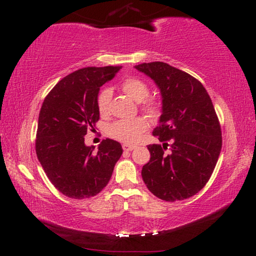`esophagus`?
<instances>
[{
  "mask_svg": "<svg viewBox=\"0 0 256 256\" xmlns=\"http://www.w3.org/2000/svg\"><path fill=\"white\" fill-rule=\"evenodd\" d=\"M122 146H123V150L124 151H132L134 149V146L133 144H124Z\"/></svg>",
  "mask_w": 256,
  "mask_h": 256,
  "instance_id": "34e87169",
  "label": "esophagus"
}]
</instances>
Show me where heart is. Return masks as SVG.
<instances>
[{
    "mask_svg": "<svg viewBox=\"0 0 256 256\" xmlns=\"http://www.w3.org/2000/svg\"><path fill=\"white\" fill-rule=\"evenodd\" d=\"M123 92L131 97L133 100L140 102V107L146 114L151 118H157L162 110L160 102L156 98H146L149 94V86L144 80L136 76H130L124 79L120 84ZM112 99V92L110 88H104L100 90L97 97V107L100 115L107 116L110 112V105ZM148 128V120L144 116L130 120H118L110 124L107 128L108 136L116 141L124 142V144H134L146 130Z\"/></svg>",
    "mask_w": 256,
    "mask_h": 256,
    "instance_id": "obj_1",
    "label": "heart"
}]
</instances>
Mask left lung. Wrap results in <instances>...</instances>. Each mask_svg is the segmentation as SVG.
I'll list each match as a JSON object with an SVG mask.
<instances>
[{
  "instance_id": "1",
  "label": "left lung",
  "mask_w": 256,
  "mask_h": 256,
  "mask_svg": "<svg viewBox=\"0 0 256 256\" xmlns=\"http://www.w3.org/2000/svg\"><path fill=\"white\" fill-rule=\"evenodd\" d=\"M159 86L162 96L160 124L154 130L164 144H149L150 160L142 178L151 193L164 201L188 198L204 188L218 162L222 128L209 94L188 73L164 62L136 66ZM170 142L171 154L164 150Z\"/></svg>"
}]
</instances>
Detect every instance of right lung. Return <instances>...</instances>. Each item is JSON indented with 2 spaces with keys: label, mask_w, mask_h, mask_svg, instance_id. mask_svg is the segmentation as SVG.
Masks as SVG:
<instances>
[{
  "label": "right lung",
  "mask_w": 256,
  "mask_h": 256,
  "mask_svg": "<svg viewBox=\"0 0 256 256\" xmlns=\"http://www.w3.org/2000/svg\"><path fill=\"white\" fill-rule=\"evenodd\" d=\"M122 66L80 68L58 81L42 102L36 134V154L42 170L66 196H97L110 182L123 154L118 141L106 138L94 151L84 144L86 132L99 120L100 86Z\"/></svg>",
  "instance_id": "right-lung-1"
}]
</instances>
